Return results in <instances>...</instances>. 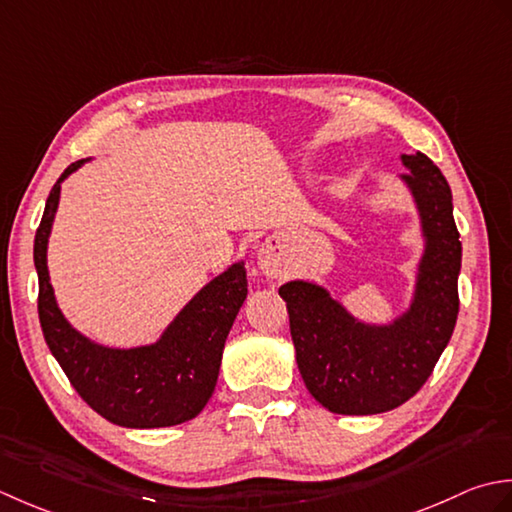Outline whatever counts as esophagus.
<instances>
[{
  "mask_svg": "<svg viewBox=\"0 0 512 512\" xmlns=\"http://www.w3.org/2000/svg\"><path fill=\"white\" fill-rule=\"evenodd\" d=\"M260 265L263 267H274V247L265 245L263 249H260Z\"/></svg>",
  "mask_w": 512,
  "mask_h": 512,
  "instance_id": "obj_1",
  "label": "esophagus"
}]
</instances>
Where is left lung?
Returning a JSON list of instances; mask_svg holds the SVG:
<instances>
[{
  "mask_svg": "<svg viewBox=\"0 0 512 512\" xmlns=\"http://www.w3.org/2000/svg\"><path fill=\"white\" fill-rule=\"evenodd\" d=\"M402 165L409 172L400 179L413 196L424 236L409 309L389 325H369L309 280L278 289L287 302L302 380L331 413L373 415L404 404L429 380L453 336L462 243L451 187L422 152L402 154Z\"/></svg>",
  "mask_w": 512,
  "mask_h": 512,
  "instance_id": "left-lung-1",
  "label": "left lung"
}]
</instances>
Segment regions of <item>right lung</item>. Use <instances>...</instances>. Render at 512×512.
Wrapping results in <instances>:
<instances>
[{"mask_svg": "<svg viewBox=\"0 0 512 512\" xmlns=\"http://www.w3.org/2000/svg\"><path fill=\"white\" fill-rule=\"evenodd\" d=\"M86 161L68 165L59 176L35 234L41 331L72 387L108 422L125 429L183 424L201 413L214 393L227 333L247 298L245 267L234 263L210 280L152 344L114 349L86 338L61 314L46 258L61 183Z\"/></svg>", "mask_w": 512, "mask_h": 512, "instance_id": "add662e5", "label": "right lung"}]
</instances>
